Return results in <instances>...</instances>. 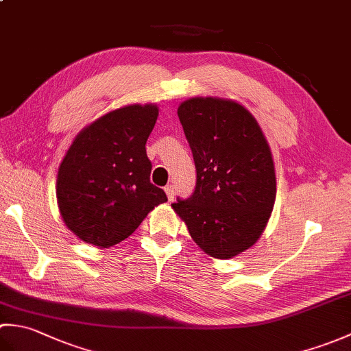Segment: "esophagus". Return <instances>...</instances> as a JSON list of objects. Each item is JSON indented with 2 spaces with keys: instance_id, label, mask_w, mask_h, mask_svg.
Listing matches in <instances>:
<instances>
[{
  "instance_id": "34e87169",
  "label": "esophagus",
  "mask_w": 351,
  "mask_h": 351,
  "mask_svg": "<svg viewBox=\"0 0 351 351\" xmlns=\"http://www.w3.org/2000/svg\"><path fill=\"white\" fill-rule=\"evenodd\" d=\"M164 191H166V195H167V199L170 200V202H171V200H173L175 199V187H173V185H167V187L166 189H164Z\"/></svg>"
}]
</instances>
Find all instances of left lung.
Returning <instances> with one entry per match:
<instances>
[{"instance_id": "obj_1", "label": "left lung", "mask_w": 351, "mask_h": 351, "mask_svg": "<svg viewBox=\"0 0 351 351\" xmlns=\"http://www.w3.org/2000/svg\"><path fill=\"white\" fill-rule=\"evenodd\" d=\"M196 164V189L171 204L206 255L229 259L259 240L276 200L271 149L250 111L234 99L196 96L178 107Z\"/></svg>"}]
</instances>
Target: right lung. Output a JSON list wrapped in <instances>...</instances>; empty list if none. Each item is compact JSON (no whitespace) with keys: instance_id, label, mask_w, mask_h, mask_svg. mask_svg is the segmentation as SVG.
<instances>
[{"instance_id":"add662e5","label":"right lung","mask_w":351,"mask_h":351,"mask_svg":"<svg viewBox=\"0 0 351 351\" xmlns=\"http://www.w3.org/2000/svg\"><path fill=\"white\" fill-rule=\"evenodd\" d=\"M158 106L131 104L81 130L60 162L57 205L73 235L96 247L128 238L166 193L151 184L146 140Z\"/></svg>"}]
</instances>
